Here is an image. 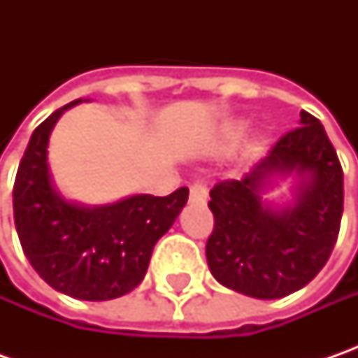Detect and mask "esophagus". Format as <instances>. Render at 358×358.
<instances>
[{"label":"esophagus","mask_w":358,"mask_h":358,"mask_svg":"<svg viewBox=\"0 0 358 358\" xmlns=\"http://www.w3.org/2000/svg\"><path fill=\"white\" fill-rule=\"evenodd\" d=\"M189 201L191 203H205L207 197H209V191H207V183L203 181V179H197V181H193L191 187H189Z\"/></svg>","instance_id":"34e87169"}]
</instances>
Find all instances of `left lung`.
Segmentation results:
<instances>
[{
    "mask_svg": "<svg viewBox=\"0 0 358 358\" xmlns=\"http://www.w3.org/2000/svg\"><path fill=\"white\" fill-rule=\"evenodd\" d=\"M285 171L305 172L311 181L299 187L293 210L275 214L260 203V187L267 174ZM209 195L215 225L207 263L215 279L237 293L291 295L313 281L333 253L343 217V167L321 121L307 111L241 181H219Z\"/></svg>",
    "mask_w": 358,
    "mask_h": 358,
    "instance_id": "1",
    "label": "left lung"
}]
</instances>
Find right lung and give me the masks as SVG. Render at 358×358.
Listing matches in <instances>:
<instances>
[{"label":"right lung","instance_id":"obj_1","mask_svg":"<svg viewBox=\"0 0 358 358\" xmlns=\"http://www.w3.org/2000/svg\"><path fill=\"white\" fill-rule=\"evenodd\" d=\"M77 103L63 105L34 131L13 183V219L21 249L43 281L81 301H109L143 281L153 247L185 207L189 189L95 209L63 201L49 179L48 141L59 115Z\"/></svg>","mask_w":358,"mask_h":358}]
</instances>
